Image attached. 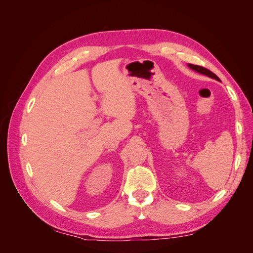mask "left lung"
<instances>
[{
  "mask_svg": "<svg viewBox=\"0 0 253 253\" xmlns=\"http://www.w3.org/2000/svg\"><path fill=\"white\" fill-rule=\"evenodd\" d=\"M188 66L191 68V70H193V71H195V72H197V73L203 74V75H205V76H208V77H210V78H212V79H215V80H217V81H220L219 78L217 77V76H216L215 74H213L212 72H210L209 70H207V68H205V67H203V66L193 65V64H189Z\"/></svg>",
  "mask_w": 253,
  "mask_h": 253,
  "instance_id": "1",
  "label": "left lung"
}]
</instances>
